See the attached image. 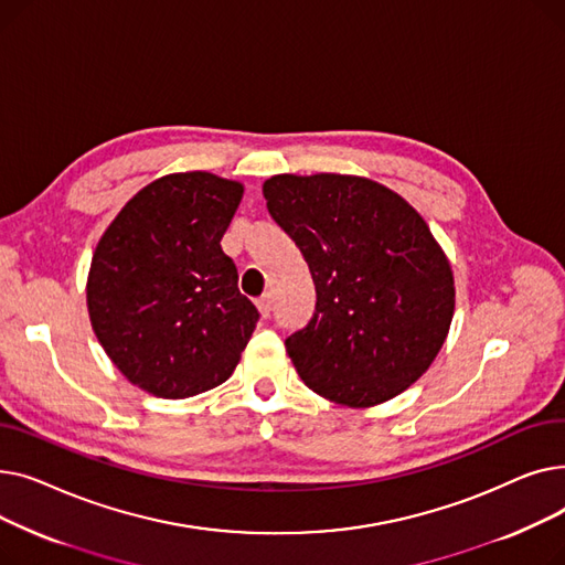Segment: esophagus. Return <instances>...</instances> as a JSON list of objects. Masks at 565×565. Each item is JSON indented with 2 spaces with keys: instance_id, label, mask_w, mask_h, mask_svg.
Returning a JSON list of instances; mask_svg holds the SVG:
<instances>
[{
  "instance_id": "34e87169",
  "label": "esophagus",
  "mask_w": 565,
  "mask_h": 565,
  "mask_svg": "<svg viewBox=\"0 0 565 565\" xmlns=\"http://www.w3.org/2000/svg\"><path fill=\"white\" fill-rule=\"evenodd\" d=\"M256 307H258V311H260V316L263 318H267L270 316V309H273V300H270V292H263L260 298L256 300Z\"/></svg>"
}]
</instances>
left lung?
<instances>
[{
	"label": "left lung",
	"instance_id": "1",
	"mask_svg": "<svg viewBox=\"0 0 565 565\" xmlns=\"http://www.w3.org/2000/svg\"><path fill=\"white\" fill-rule=\"evenodd\" d=\"M263 194L316 284L313 318L286 339L300 377L348 407L405 392L454 318V275L428 224L396 192L358 175L284 173Z\"/></svg>",
	"mask_w": 565,
	"mask_h": 565
}]
</instances>
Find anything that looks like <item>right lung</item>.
Masks as SVG:
<instances>
[{
    "label": "right lung",
    "mask_w": 565,
    "mask_h": 565,
    "mask_svg": "<svg viewBox=\"0 0 565 565\" xmlns=\"http://www.w3.org/2000/svg\"><path fill=\"white\" fill-rule=\"evenodd\" d=\"M243 185L205 171L146 185L109 224L86 284L109 360L160 398L222 384L260 318L222 249Z\"/></svg>",
    "instance_id": "add662e5"
}]
</instances>
